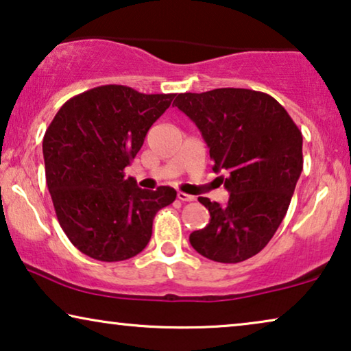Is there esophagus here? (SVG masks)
Returning a JSON list of instances; mask_svg holds the SVG:
<instances>
[{"instance_id":"obj_1","label":"esophagus","mask_w":351,"mask_h":351,"mask_svg":"<svg viewBox=\"0 0 351 351\" xmlns=\"http://www.w3.org/2000/svg\"><path fill=\"white\" fill-rule=\"evenodd\" d=\"M177 198H179L180 201H195V196L186 195V193H184V191H179V193H177Z\"/></svg>"}]
</instances>
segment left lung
<instances>
[{
    "label": "left lung",
    "instance_id": "1",
    "mask_svg": "<svg viewBox=\"0 0 351 351\" xmlns=\"http://www.w3.org/2000/svg\"><path fill=\"white\" fill-rule=\"evenodd\" d=\"M176 107L199 129L213 171L228 190L227 204L198 198L209 210L190 244L214 262L238 263L267 246L294 195L304 158L302 132L281 104L252 89L179 94ZM172 104V105H174Z\"/></svg>",
    "mask_w": 351,
    "mask_h": 351
}]
</instances>
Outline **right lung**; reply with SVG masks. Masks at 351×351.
Instances as JSON below:
<instances>
[{"label": "right lung", "instance_id": "1", "mask_svg": "<svg viewBox=\"0 0 351 351\" xmlns=\"http://www.w3.org/2000/svg\"><path fill=\"white\" fill-rule=\"evenodd\" d=\"M174 97L99 86L66 100L47 128V189L62 230L86 256L102 262L137 256L150 241L158 210L176 199L171 186L142 190L124 177L148 129Z\"/></svg>", "mask_w": 351, "mask_h": 351}]
</instances>
